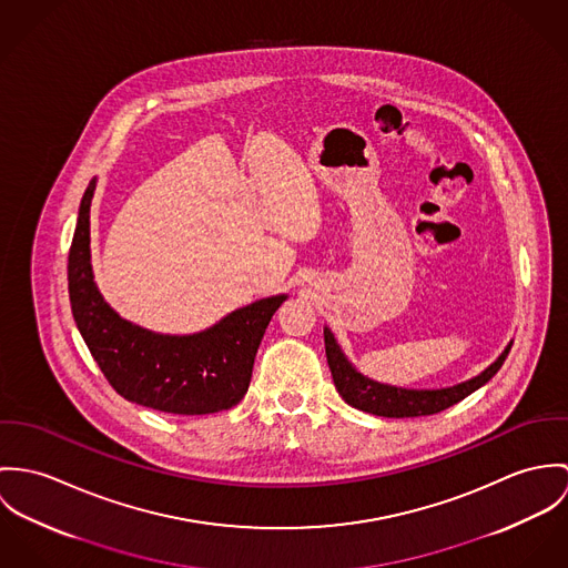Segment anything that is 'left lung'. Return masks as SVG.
<instances>
[{
  "label": "left lung",
  "instance_id": "obj_1",
  "mask_svg": "<svg viewBox=\"0 0 568 568\" xmlns=\"http://www.w3.org/2000/svg\"><path fill=\"white\" fill-rule=\"evenodd\" d=\"M324 348H326V362L333 375V383L339 396L351 407L375 414V416H385V418H414V416L438 414L442 409L459 403L481 385H486L504 366L511 342L484 373L440 389H409V387L378 383L375 378L362 375L342 353L335 335L326 326H324Z\"/></svg>",
  "mask_w": 568,
  "mask_h": 568
}]
</instances>
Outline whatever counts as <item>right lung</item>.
<instances>
[{"label":"right lung","mask_w":568,"mask_h":568,"mask_svg":"<svg viewBox=\"0 0 568 568\" xmlns=\"http://www.w3.org/2000/svg\"><path fill=\"white\" fill-rule=\"evenodd\" d=\"M91 179L69 248V301L75 326L109 383L130 403L181 416L231 409L248 392L254 355L287 294L254 301L191 335L154 333L118 314L91 267Z\"/></svg>","instance_id":"obj_1"}]
</instances>
